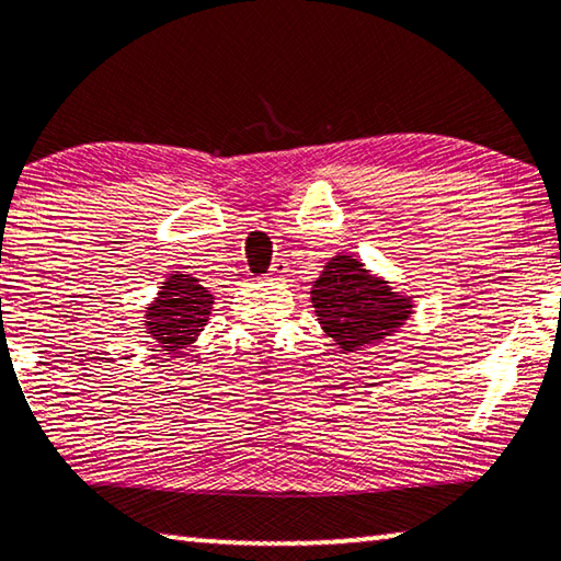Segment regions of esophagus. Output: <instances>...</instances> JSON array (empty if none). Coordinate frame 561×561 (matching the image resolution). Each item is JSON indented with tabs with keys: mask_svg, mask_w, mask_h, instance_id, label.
<instances>
[{
	"mask_svg": "<svg viewBox=\"0 0 561 561\" xmlns=\"http://www.w3.org/2000/svg\"><path fill=\"white\" fill-rule=\"evenodd\" d=\"M284 274H287V262L277 260L270 266V272H266V279H284Z\"/></svg>",
	"mask_w": 561,
	"mask_h": 561,
	"instance_id": "34e87169",
	"label": "esophagus"
}]
</instances>
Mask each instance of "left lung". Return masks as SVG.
Wrapping results in <instances>:
<instances>
[{
	"label": "left lung",
	"instance_id": "8db88e82",
	"mask_svg": "<svg viewBox=\"0 0 561 561\" xmlns=\"http://www.w3.org/2000/svg\"><path fill=\"white\" fill-rule=\"evenodd\" d=\"M309 295L319 324L342 354L379 344L414 314L412 297L397 291L392 282L371 274L359 260L344 252L324 264Z\"/></svg>",
	"mask_w": 561,
	"mask_h": 561
}]
</instances>
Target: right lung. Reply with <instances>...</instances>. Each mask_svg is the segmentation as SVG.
I'll use <instances>...</instances> for the list:
<instances>
[{
	"mask_svg": "<svg viewBox=\"0 0 561 561\" xmlns=\"http://www.w3.org/2000/svg\"><path fill=\"white\" fill-rule=\"evenodd\" d=\"M215 295L192 274H169L145 314V332L159 352L182 354L207 327Z\"/></svg>",
	"mask_w": 561,
	"mask_h": 561,
	"instance_id": "1",
	"label": "right lung"
}]
</instances>
